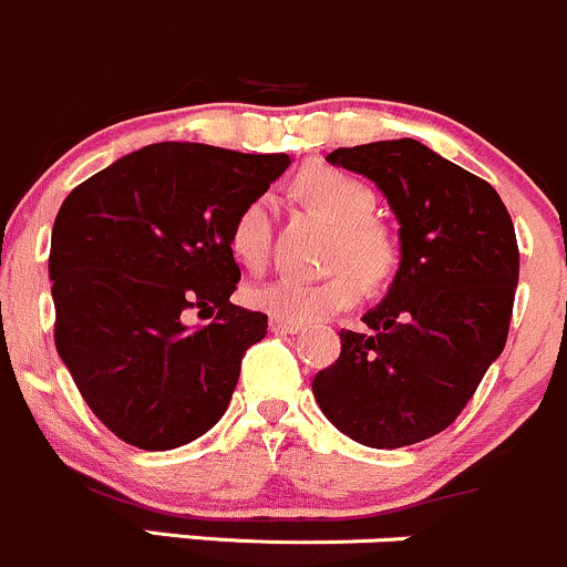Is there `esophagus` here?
Wrapping results in <instances>:
<instances>
[{"label":"esophagus","mask_w":567,"mask_h":567,"mask_svg":"<svg viewBox=\"0 0 567 567\" xmlns=\"http://www.w3.org/2000/svg\"><path fill=\"white\" fill-rule=\"evenodd\" d=\"M270 330L278 332V334H297L302 330V324H295V321L276 319V316H270Z\"/></svg>","instance_id":"esophagus-1"}]
</instances>
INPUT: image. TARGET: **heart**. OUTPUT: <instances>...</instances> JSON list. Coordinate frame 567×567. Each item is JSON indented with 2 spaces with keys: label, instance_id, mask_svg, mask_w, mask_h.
<instances>
[{
  "label": "heart",
  "instance_id": "heart-1",
  "mask_svg": "<svg viewBox=\"0 0 567 567\" xmlns=\"http://www.w3.org/2000/svg\"><path fill=\"white\" fill-rule=\"evenodd\" d=\"M297 192L338 224L334 261H349L352 267L343 265L316 281L278 276L267 284L251 286L246 297L254 308L276 319L310 324L354 306L364 295V281H386L398 265V246L394 237L370 218L375 210V197L362 181L319 164L302 169L297 178ZM270 233L272 199L267 194H254L235 213L229 227V248L243 265L259 270L270 251Z\"/></svg>",
  "mask_w": 567,
  "mask_h": 567
}]
</instances>
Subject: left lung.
<instances>
[{"label": "left lung", "mask_w": 567, "mask_h": 567, "mask_svg": "<svg viewBox=\"0 0 567 567\" xmlns=\"http://www.w3.org/2000/svg\"><path fill=\"white\" fill-rule=\"evenodd\" d=\"M327 162L379 186L400 229V267L370 332H340L313 379L324 416L351 441L400 449L446 430L508 338L519 248L501 194L419 140L338 148Z\"/></svg>", "instance_id": "1"}]
</instances>
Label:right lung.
<instances>
[{"label": "right lung", "mask_w": 567, "mask_h": 567, "mask_svg": "<svg viewBox=\"0 0 567 567\" xmlns=\"http://www.w3.org/2000/svg\"><path fill=\"white\" fill-rule=\"evenodd\" d=\"M291 159L203 143H154L72 188L51 235L56 351L121 441L167 452L227 411L267 316L233 306L235 213ZM188 307L210 326L188 328Z\"/></svg>", "instance_id": "add662e5"}]
</instances>
